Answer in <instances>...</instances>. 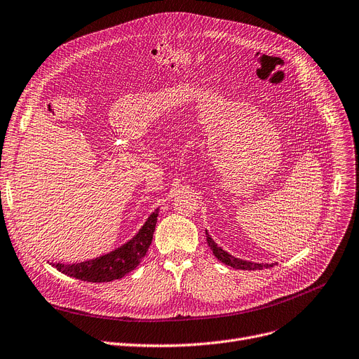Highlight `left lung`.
<instances>
[{
    "label": "left lung",
    "instance_id": "left-lung-1",
    "mask_svg": "<svg viewBox=\"0 0 359 359\" xmlns=\"http://www.w3.org/2000/svg\"><path fill=\"white\" fill-rule=\"evenodd\" d=\"M207 242H208V246L211 248L212 254L215 255V258L220 259L222 262L226 264V266H230L233 269H238V270H262V269H269V267L274 266V264H258V262H251V261H245V259L235 258L233 255L227 254L224 249H222L220 246H218L211 239V236L208 235V231H207Z\"/></svg>",
    "mask_w": 359,
    "mask_h": 359
}]
</instances>
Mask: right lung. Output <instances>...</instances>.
Returning <instances> with one entry per match:
<instances>
[{
  "mask_svg": "<svg viewBox=\"0 0 359 359\" xmlns=\"http://www.w3.org/2000/svg\"><path fill=\"white\" fill-rule=\"evenodd\" d=\"M158 210H155L142 226V229L137 231V235L124 243L123 246L117 248L116 251L105 254L102 257L93 258L83 262L76 264H53V266L63 274L70 277L83 280V282L92 283H104V282H113V280L121 278L132 270H135L141 259L147 255L148 248L152 242V235L157 224Z\"/></svg>",
  "mask_w": 359,
  "mask_h": 359,
  "instance_id": "add662e5",
  "label": "right lung"
}]
</instances>
